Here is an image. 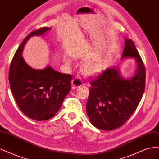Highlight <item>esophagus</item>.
Here are the masks:
<instances>
[{
	"label": "esophagus",
	"mask_w": 159,
	"mask_h": 159,
	"mask_svg": "<svg viewBox=\"0 0 159 159\" xmlns=\"http://www.w3.org/2000/svg\"><path fill=\"white\" fill-rule=\"evenodd\" d=\"M71 85H72V89H75L83 85V82L79 79L75 78L71 82Z\"/></svg>",
	"instance_id": "obj_1"
}]
</instances>
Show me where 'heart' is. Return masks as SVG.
Instances as JSON below:
<instances>
[{"label":"heart","instance_id":"1","mask_svg":"<svg viewBox=\"0 0 159 159\" xmlns=\"http://www.w3.org/2000/svg\"><path fill=\"white\" fill-rule=\"evenodd\" d=\"M63 62L66 64H70V60L66 57H63ZM104 66V61L102 59L91 60L86 61L80 67V71L86 77H93L100 74Z\"/></svg>","mask_w":159,"mask_h":159}]
</instances>
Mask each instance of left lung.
<instances>
[{"label": "left lung", "instance_id": "1", "mask_svg": "<svg viewBox=\"0 0 159 159\" xmlns=\"http://www.w3.org/2000/svg\"><path fill=\"white\" fill-rule=\"evenodd\" d=\"M128 58H134L137 64L130 77H124L118 66H113L90 81L86 114L91 124L98 129L111 131L124 125L142 98L145 68L134 43L126 38L121 59Z\"/></svg>", "mask_w": 159, "mask_h": 159}]
</instances>
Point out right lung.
Masks as SVG:
<instances>
[{"label":"right lung","instance_id":"right-lung-1","mask_svg":"<svg viewBox=\"0 0 159 159\" xmlns=\"http://www.w3.org/2000/svg\"><path fill=\"white\" fill-rule=\"evenodd\" d=\"M50 30L42 28L27 35L15 53L9 69V83L17 105L25 116L36 121L53 117L70 90V75L55 71L50 65L43 69H33L22 56L30 38L40 36Z\"/></svg>","mask_w":159,"mask_h":159}]
</instances>
